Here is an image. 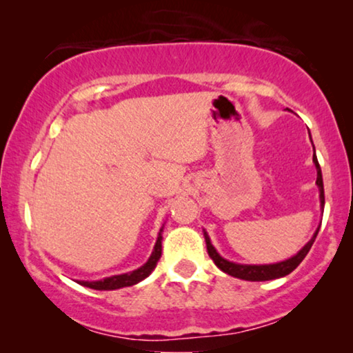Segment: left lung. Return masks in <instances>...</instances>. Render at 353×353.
<instances>
[{
  "mask_svg": "<svg viewBox=\"0 0 353 353\" xmlns=\"http://www.w3.org/2000/svg\"><path fill=\"white\" fill-rule=\"evenodd\" d=\"M313 162H315V167H316V185H318V188H320L321 205H325V190H323L321 168H320V163H318L316 157H313ZM316 234H318V231L315 233V236L308 241V243L305 244V248H303L301 252H299L297 255H294L292 259H288L286 262L273 263V265H239V263H233V262H228V260L221 259L219 252L215 250L214 245L210 244L209 236L204 233L207 252H209L210 259L214 260V263L216 265V267H219L221 272L228 273L234 278L245 279V281H268V279H276V278L286 276V274L294 272V270L299 267V263L305 259V255L308 254V250H310L313 241H315V238H316Z\"/></svg>",
  "mask_w": 353,
  "mask_h": 353,
  "instance_id": "8db88e82",
  "label": "left lung"
}]
</instances>
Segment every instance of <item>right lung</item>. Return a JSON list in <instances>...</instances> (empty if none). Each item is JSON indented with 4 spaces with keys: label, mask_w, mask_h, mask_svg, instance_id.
<instances>
[{
    "label": "right lung",
    "mask_w": 353,
    "mask_h": 353,
    "mask_svg": "<svg viewBox=\"0 0 353 353\" xmlns=\"http://www.w3.org/2000/svg\"><path fill=\"white\" fill-rule=\"evenodd\" d=\"M161 239H162V236H161V233H159L157 243H156V245H154V250H152L151 257H149L148 262L144 263L141 268L134 270V272H132V273H125V274H119V276L105 278V279H103V281H93V283L83 281L81 284H83V286H86V288L98 289V291H110V289L133 286V284L143 281L144 278H148L149 274H151L152 270L156 268L159 259H161V254H162V243H161Z\"/></svg>",
    "instance_id": "right-lung-1"
}]
</instances>
